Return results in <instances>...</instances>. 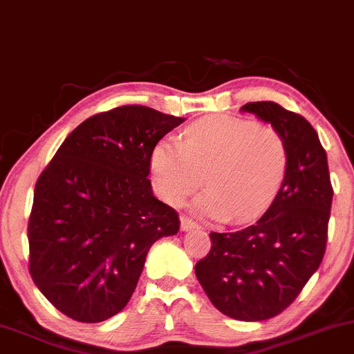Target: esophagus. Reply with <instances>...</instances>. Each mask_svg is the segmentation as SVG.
I'll return each mask as SVG.
<instances>
[{"instance_id": "esophagus-1", "label": "esophagus", "mask_w": 354, "mask_h": 354, "mask_svg": "<svg viewBox=\"0 0 354 354\" xmlns=\"http://www.w3.org/2000/svg\"><path fill=\"white\" fill-rule=\"evenodd\" d=\"M191 227H196V223L193 219H189L188 216H181V229L183 231H188Z\"/></svg>"}]
</instances>
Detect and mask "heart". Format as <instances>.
Returning a JSON list of instances; mask_svg holds the SVG:
<instances>
[{"label": "heart", "instance_id": "b5f03b06", "mask_svg": "<svg viewBox=\"0 0 354 354\" xmlns=\"http://www.w3.org/2000/svg\"><path fill=\"white\" fill-rule=\"evenodd\" d=\"M290 165L282 131L231 115H209L191 123L180 140L163 138L153 148V183L166 203L178 206L201 186L196 209L216 219L242 223L270 206Z\"/></svg>", "mask_w": 354, "mask_h": 354}]
</instances>
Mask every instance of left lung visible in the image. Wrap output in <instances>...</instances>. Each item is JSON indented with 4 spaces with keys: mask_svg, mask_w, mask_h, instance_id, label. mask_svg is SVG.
Instances as JSON below:
<instances>
[{
    "mask_svg": "<svg viewBox=\"0 0 354 354\" xmlns=\"http://www.w3.org/2000/svg\"><path fill=\"white\" fill-rule=\"evenodd\" d=\"M282 131L290 151L285 183L254 224L211 232V250L194 272L211 304L234 320L262 322L282 313L323 261L331 188L326 151L308 120L275 102H249Z\"/></svg>",
    "mask_w": 354,
    "mask_h": 354,
    "instance_id": "left-lung-1",
    "label": "left lung"
}]
</instances>
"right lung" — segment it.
Returning <instances> with one entry per match:
<instances>
[{"label":"right lung","mask_w":354,"mask_h":354,"mask_svg":"<svg viewBox=\"0 0 354 354\" xmlns=\"http://www.w3.org/2000/svg\"><path fill=\"white\" fill-rule=\"evenodd\" d=\"M185 118L145 105L92 115L55 151L34 188L29 274L66 317L99 323L133 295L153 242L180 216L153 196L150 155Z\"/></svg>","instance_id":"obj_1"}]
</instances>
